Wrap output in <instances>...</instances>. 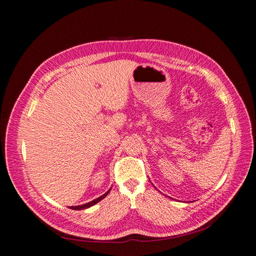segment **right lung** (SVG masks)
<instances>
[{
	"label": "right lung",
	"instance_id": "1",
	"mask_svg": "<svg viewBox=\"0 0 256 256\" xmlns=\"http://www.w3.org/2000/svg\"><path fill=\"white\" fill-rule=\"evenodd\" d=\"M111 190V189H110ZM110 190L109 191H106L104 194H102V196H99V198H95L94 200H90V203H86V204H83V205H79V206H69V208L70 209H74V210H81V209H85V208H88V207H92V205H95V204H97L99 200H102V198H104L108 194H109V192H110Z\"/></svg>",
	"mask_w": 256,
	"mask_h": 256
}]
</instances>
